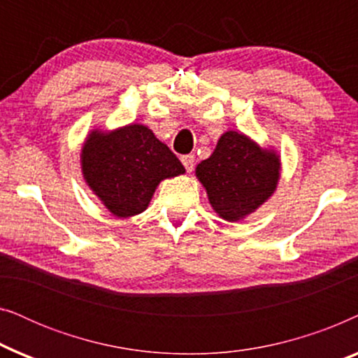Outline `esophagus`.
Listing matches in <instances>:
<instances>
[{"mask_svg":"<svg viewBox=\"0 0 358 358\" xmlns=\"http://www.w3.org/2000/svg\"><path fill=\"white\" fill-rule=\"evenodd\" d=\"M180 161H182L185 171H187V173H192L194 164H195V156L194 155H185V156H182V158H180Z\"/></svg>","mask_w":358,"mask_h":358,"instance_id":"34e87169","label":"esophagus"}]
</instances>
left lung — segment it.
<instances>
[{
    "label": "left lung",
    "instance_id": "left-lung-1",
    "mask_svg": "<svg viewBox=\"0 0 358 358\" xmlns=\"http://www.w3.org/2000/svg\"><path fill=\"white\" fill-rule=\"evenodd\" d=\"M218 217L239 222L275 192L280 179V156L256 141L229 130L220 136L212 156L195 168Z\"/></svg>",
    "mask_w": 358,
    "mask_h": 358
}]
</instances>
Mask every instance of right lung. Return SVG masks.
Listing matches in <instances>:
<instances>
[{"instance_id":"1","label":"right lung","mask_w":358,"mask_h":358,"mask_svg":"<svg viewBox=\"0 0 358 358\" xmlns=\"http://www.w3.org/2000/svg\"><path fill=\"white\" fill-rule=\"evenodd\" d=\"M81 171L90 189L119 218L145 212L161 180L185 173L178 156L140 124L92 130L81 148Z\"/></svg>"}]
</instances>
